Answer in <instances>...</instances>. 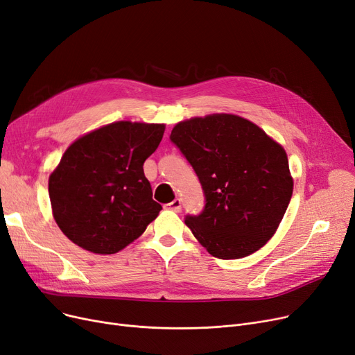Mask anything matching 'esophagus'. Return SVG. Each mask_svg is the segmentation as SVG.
Listing matches in <instances>:
<instances>
[{
    "mask_svg": "<svg viewBox=\"0 0 355 355\" xmlns=\"http://www.w3.org/2000/svg\"><path fill=\"white\" fill-rule=\"evenodd\" d=\"M165 207L169 209V210H173V211H180V210H181V200H180V198H175V200H173L171 203L165 205Z\"/></svg>",
    "mask_w": 355,
    "mask_h": 355,
    "instance_id": "1",
    "label": "esophagus"
}]
</instances>
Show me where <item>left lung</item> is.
Here are the masks:
<instances>
[{
    "label": "left lung",
    "instance_id": "8db88e82",
    "mask_svg": "<svg viewBox=\"0 0 355 355\" xmlns=\"http://www.w3.org/2000/svg\"><path fill=\"white\" fill-rule=\"evenodd\" d=\"M169 139L203 189V210L184 219L197 241L220 259L243 258L264 246L293 194L286 150L234 114L181 121Z\"/></svg>",
    "mask_w": 355,
    "mask_h": 355
}]
</instances>
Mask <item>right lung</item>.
<instances>
[{
	"label": "right lung",
	"instance_id": "add662e5",
	"mask_svg": "<svg viewBox=\"0 0 355 355\" xmlns=\"http://www.w3.org/2000/svg\"><path fill=\"white\" fill-rule=\"evenodd\" d=\"M165 125L116 121L75 141L49 178L53 218L81 248L116 254L155 220L144 162L157 150Z\"/></svg>",
	"mask_w": 355,
	"mask_h": 355
}]
</instances>
